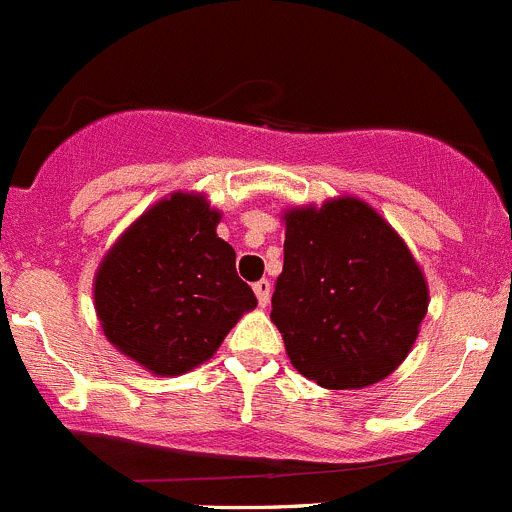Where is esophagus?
I'll return each mask as SVG.
<instances>
[{"label":"esophagus","instance_id":"1","mask_svg":"<svg viewBox=\"0 0 512 512\" xmlns=\"http://www.w3.org/2000/svg\"><path fill=\"white\" fill-rule=\"evenodd\" d=\"M252 290H255V295H257V302H260L262 307H265L267 302H270V292H272L270 282H267V280H260V282H255V285H252Z\"/></svg>","mask_w":512,"mask_h":512}]
</instances>
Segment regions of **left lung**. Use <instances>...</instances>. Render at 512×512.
I'll return each mask as SVG.
<instances>
[{
    "label": "left lung",
    "mask_w": 512,
    "mask_h": 512,
    "mask_svg": "<svg viewBox=\"0 0 512 512\" xmlns=\"http://www.w3.org/2000/svg\"><path fill=\"white\" fill-rule=\"evenodd\" d=\"M285 265L270 320L300 375L360 390L398 370L428 315L423 267L385 217L352 195L282 212Z\"/></svg>",
    "instance_id": "8db88e82"
}]
</instances>
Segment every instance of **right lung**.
Returning a JSON list of instances; mask_svg holds the SVG:
<instances>
[{
    "mask_svg": "<svg viewBox=\"0 0 512 512\" xmlns=\"http://www.w3.org/2000/svg\"><path fill=\"white\" fill-rule=\"evenodd\" d=\"M222 212L202 192H172L117 237L94 272L104 337L157 377L210 360L257 297L237 277Z\"/></svg>",
    "mask_w": 512,
    "mask_h": 512,
    "instance_id": "right-lung-1",
    "label": "right lung"
}]
</instances>
